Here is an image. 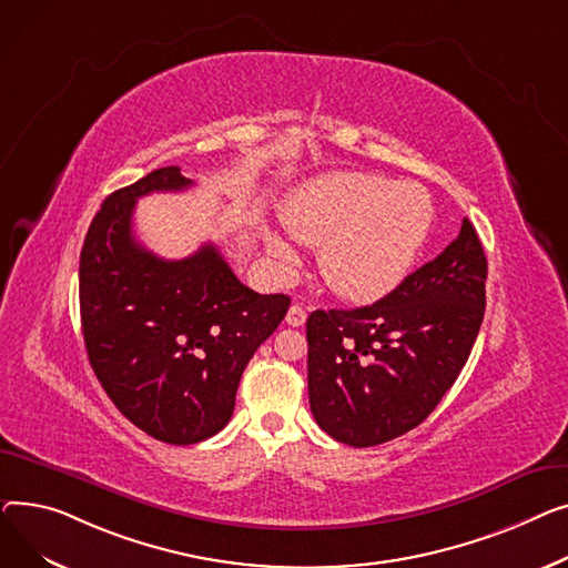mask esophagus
Returning a JSON list of instances; mask_svg holds the SVG:
<instances>
[{
	"instance_id": "1",
	"label": "esophagus",
	"mask_w": 568,
	"mask_h": 568,
	"mask_svg": "<svg viewBox=\"0 0 568 568\" xmlns=\"http://www.w3.org/2000/svg\"><path fill=\"white\" fill-rule=\"evenodd\" d=\"M305 321H307V312L303 307H300V305L288 307V312H286V323L288 325L300 327V325H305Z\"/></svg>"
}]
</instances>
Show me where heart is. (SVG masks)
<instances>
[{"instance_id":"heart-1","label":"heart","mask_w":568,"mask_h":568,"mask_svg":"<svg viewBox=\"0 0 568 568\" xmlns=\"http://www.w3.org/2000/svg\"><path fill=\"white\" fill-rule=\"evenodd\" d=\"M433 222L428 194L374 174H332L293 194L284 224L295 239L321 245L323 277L339 295L372 303L406 280ZM265 243L282 263L293 250L275 233Z\"/></svg>"}]
</instances>
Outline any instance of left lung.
Masks as SVG:
<instances>
[{
	"mask_svg": "<svg viewBox=\"0 0 568 568\" xmlns=\"http://www.w3.org/2000/svg\"><path fill=\"white\" fill-rule=\"evenodd\" d=\"M486 275L481 241L465 217L443 254L374 305L310 314V406L327 436L374 447L433 413L479 335Z\"/></svg>",
	"mask_w": 568,
	"mask_h": 568,
	"instance_id": "1",
	"label": "left lung"
}]
</instances>
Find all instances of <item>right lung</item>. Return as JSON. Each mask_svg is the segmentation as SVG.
Instances as JSON below:
<instances>
[{
    "label": "right lung",
    "mask_w": 568,
    "mask_h": 568,
    "mask_svg": "<svg viewBox=\"0 0 568 568\" xmlns=\"http://www.w3.org/2000/svg\"><path fill=\"white\" fill-rule=\"evenodd\" d=\"M190 185L179 166H162L112 192L80 254L91 369L123 417L170 445L202 443L226 426L247 362L291 305L284 293L239 282L215 245L166 261L138 243V199Z\"/></svg>",
    "instance_id": "1"
}]
</instances>
